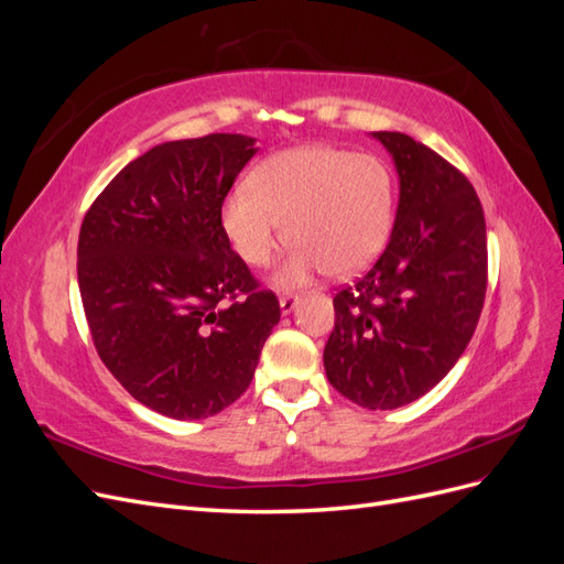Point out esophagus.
I'll return each mask as SVG.
<instances>
[{"mask_svg":"<svg viewBox=\"0 0 564 564\" xmlns=\"http://www.w3.org/2000/svg\"><path fill=\"white\" fill-rule=\"evenodd\" d=\"M296 303H299V294H282L280 296V308L284 315L292 313L296 308Z\"/></svg>","mask_w":564,"mask_h":564,"instance_id":"obj_1","label":"esophagus"}]
</instances>
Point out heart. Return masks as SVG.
I'll list each match as a JSON object with an SVG mask.
<instances>
[{
  "instance_id": "b5f03b06",
  "label": "heart",
  "mask_w": 564,
  "mask_h": 564,
  "mask_svg": "<svg viewBox=\"0 0 564 564\" xmlns=\"http://www.w3.org/2000/svg\"><path fill=\"white\" fill-rule=\"evenodd\" d=\"M220 220L251 268L270 263L286 230L294 247L280 272L284 282H301L317 270L348 278L377 259L388 240L392 178L373 155L329 145L282 150L228 195Z\"/></svg>"
}]
</instances>
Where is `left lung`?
I'll list each match as a JSON object with an SVG mask.
<instances>
[{
	"label": "left lung",
	"mask_w": 564,
	"mask_h": 564,
	"mask_svg": "<svg viewBox=\"0 0 564 564\" xmlns=\"http://www.w3.org/2000/svg\"><path fill=\"white\" fill-rule=\"evenodd\" d=\"M400 174L390 242L338 289L324 369L340 395L395 409L425 395L464 355L487 294L485 212L470 181L400 131H377Z\"/></svg>",
	"instance_id": "8db88e82"
}]
</instances>
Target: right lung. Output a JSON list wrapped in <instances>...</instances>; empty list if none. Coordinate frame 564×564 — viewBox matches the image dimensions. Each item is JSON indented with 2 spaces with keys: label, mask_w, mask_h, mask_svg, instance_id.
<instances>
[{
  "label": "right lung",
  "mask_w": 564,
  "mask_h": 564,
  "mask_svg": "<svg viewBox=\"0 0 564 564\" xmlns=\"http://www.w3.org/2000/svg\"><path fill=\"white\" fill-rule=\"evenodd\" d=\"M253 139L209 133L129 162L82 220L77 282L100 360L129 395L178 421L249 388L280 322L220 220Z\"/></svg>",
  "instance_id": "1"
}]
</instances>
